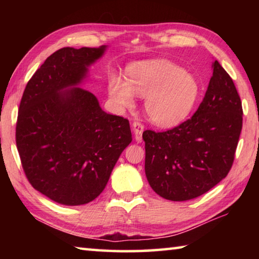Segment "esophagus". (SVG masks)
I'll use <instances>...</instances> for the list:
<instances>
[{"label":"esophagus","instance_id":"esophagus-1","mask_svg":"<svg viewBox=\"0 0 259 259\" xmlns=\"http://www.w3.org/2000/svg\"><path fill=\"white\" fill-rule=\"evenodd\" d=\"M133 131L135 134V138L138 143L143 140V131H144V124L139 121H135L133 123Z\"/></svg>","mask_w":259,"mask_h":259}]
</instances>
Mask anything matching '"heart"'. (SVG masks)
Wrapping results in <instances>:
<instances>
[{
	"label": "heart",
	"instance_id": "obj_1",
	"mask_svg": "<svg viewBox=\"0 0 259 259\" xmlns=\"http://www.w3.org/2000/svg\"><path fill=\"white\" fill-rule=\"evenodd\" d=\"M109 98L121 109L135 105V95L145 98V112L153 123L174 126L191 113L199 97L195 77L168 60H150L130 65L126 81L108 77Z\"/></svg>",
	"mask_w": 259,
	"mask_h": 259
}]
</instances>
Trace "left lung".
Returning a JSON list of instances; mask_svg holds the SVG:
<instances>
[{
	"label": "left lung",
	"instance_id": "1",
	"mask_svg": "<svg viewBox=\"0 0 259 259\" xmlns=\"http://www.w3.org/2000/svg\"><path fill=\"white\" fill-rule=\"evenodd\" d=\"M212 68L204 98L191 119L163 133H143L147 181L166 200L198 198L224 179L233 164L242 104L217 60Z\"/></svg>",
	"mask_w": 259,
	"mask_h": 259
}]
</instances>
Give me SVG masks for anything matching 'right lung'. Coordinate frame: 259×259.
<instances>
[{
    "label": "right lung",
    "mask_w": 259,
    "mask_h": 259,
    "mask_svg": "<svg viewBox=\"0 0 259 259\" xmlns=\"http://www.w3.org/2000/svg\"><path fill=\"white\" fill-rule=\"evenodd\" d=\"M105 50L54 52L28 81L19 105L16 143L24 172L35 190L60 204L97 198L133 140L128 120L104 112L94 94L77 87Z\"/></svg>",
    "instance_id": "1"
}]
</instances>
